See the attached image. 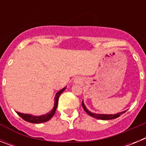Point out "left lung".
<instances>
[{
  "label": "left lung",
  "instance_id": "obj_1",
  "mask_svg": "<svg viewBox=\"0 0 146 146\" xmlns=\"http://www.w3.org/2000/svg\"><path fill=\"white\" fill-rule=\"evenodd\" d=\"M82 106L84 109L85 111L88 113V115H90L91 117H94L95 118H97V119H100V120H112V119H115V118H117L121 115L124 113L126 110L123 112H120V113H115V114H98V113H94L91 112L90 110H88V108H86V106L85 105L84 102L82 100Z\"/></svg>",
  "mask_w": 146,
  "mask_h": 146
}]
</instances>
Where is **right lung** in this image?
<instances>
[{
  "label": "right lung",
  "mask_w": 146,
  "mask_h": 146,
  "mask_svg": "<svg viewBox=\"0 0 146 146\" xmlns=\"http://www.w3.org/2000/svg\"><path fill=\"white\" fill-rule=\"evenodd\" d=\"M66 88V87H64V88H62L61 90H60L58 92L56 93L55 98H54V101H55V102H54V107L52 109V110L50 112H49V113H46V114L42 115H33L31 114H25V113H19V112H17V113L23 119H24L25 121L32 123H41L49 121L50 119H51V118H52L54 115V114H55V110L57 109L58 104L59 96H60V95L62 93L65 91Z\"/></svg>",
  "instance_id": "obj_1"
}]
</instances>
